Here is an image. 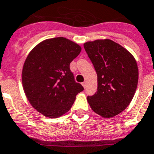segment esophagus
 Returning a JSON list of instances; mask_svg holds the SVG:
<instances>
[{"label": "esophagus", "mask_w": 154, "mask_h": 154, "mask_svg": "<svg viewBox=\"0 0 154 154\" xmlns=\"http://www.w3.org/2000/svg\"><path fill=\"white\" fill-rule=\"evenodd\" d=\"M82 85H83V87L85 88H86V82H85H85H83V83H82Z\"/></svg>", "instance_id": "esophagus-1"}]
</instances>
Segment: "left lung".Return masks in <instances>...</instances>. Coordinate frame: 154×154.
I'll return each mask as SVG.
<instances>
[{
  "mask_svg": "<svg viewBox=\"0 0 154 154\" xmlns=\"http://www.w3.org/2000/svg\"><path fill=\"white\" fill-rule=\"evenodd\" d=\"M97 73L98 88L87 98L94 112L103 117H114L131 103L139 79L135 58L111 40L84 44Z\"/></svg>",
  "mask_w": 154,
  "mask_h": 154,
  "instance_id": "8db88e82",
  "label": "left lung"
}]
</instances>
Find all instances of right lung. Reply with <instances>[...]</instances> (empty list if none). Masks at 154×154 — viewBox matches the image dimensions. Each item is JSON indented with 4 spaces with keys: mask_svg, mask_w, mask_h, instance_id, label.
Returning a JSON list of instances; mask_svg holds the SVG:
<instances>
[{
    "mask_svg": "<svg viewBox=\"0 0 154 154\" xmlns=\"http://www.w3.org/2000/svg\"><path fill=\"white\" fill-rule=\"evenodd\" d=\"M81 51L73 41L55 37L40 43L27 56L22 73L24 91L33 108L46 117L68 112L84 90L69 69Z\"/></svg>",
    "mask_w": 154,
    "mask_h": 154,
    "instance_id": "1",
    "label": "right lung"
}]
</instances>
